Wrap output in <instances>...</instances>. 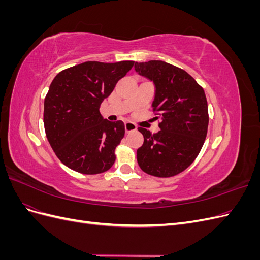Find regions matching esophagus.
I'll return each mask as SVG.
<instances>
[{
	"label": "esophagus",
	"instance_id": "obj_1",
	"mask_svg": "<svg viewBox=\"0 0 260 260\" xmlns=\"http://www.w3.org/2000/svg\"><path fill=\"white\" fill-rule=\"evenodd\" d=\"M124 129H125V132L135 131V130H137V125L131 121H127V122H124Z\"/></svg>",
	"mask_w": 260,
	"mask_h": 260
}]
</instances>
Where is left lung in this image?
<instances>
[{"mask_svg": "<svg viewBox=\"0 0 260 260\" xmlns=\"http://www.w3.org/2000/svg\"><path fill=\"white\" fill-rule=\"evenodd\" d=\"M136 72L155 85L153 111L160 119V130L152 135L139 127L144 137L137 159L146 174L174 177L195 160L208 129V105L205 92L185 70L162 60L135 64Z\"/></svg>", "mask_w": 260, "mask_h": 260, "instance_id": "8db88e82", "label": "left lung"}]
</instances>
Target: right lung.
<instances>
[{
	"label": "right lung",
	"mask_w": 260,
	"mask_h": 260,
	"mask_svg": "<svg viewBox=\"0 0 260 260\" xmlns=\"http://www.w3.org/2000/svg\"><path fill=\"white\" fill-rule=\"evenodd\" d=\"M133 65L132 60L85 61L53 79L44 100V129L53 151L68 168L96 175L114 165L124 124L104 119L100 106Z\"/></svg>",
	"instance_id": "add662e5"
}]
</instances>
